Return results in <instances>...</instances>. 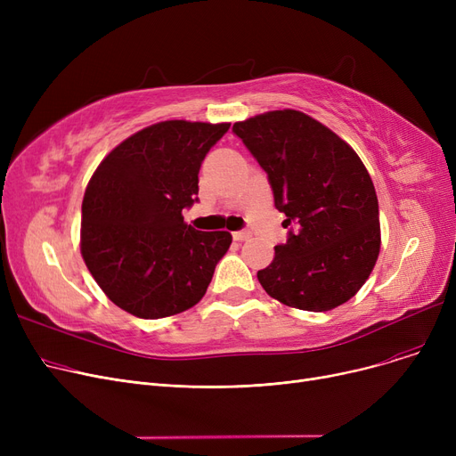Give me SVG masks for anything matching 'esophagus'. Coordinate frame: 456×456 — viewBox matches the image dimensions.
Returning <instances> with one entry per match:
<instances>
[{
    "label": "esophagus",
    "mask_w": 456,
    "mask_h": 456,
    "mask_svg": "<svg viewBox=\"0 0 456 456\" xmlns=\"http://www.w3.org/2000/svg\"><path fill=\"white\" fill-rule=\"evenodd\" d=\"M249 236H251V231H249V229H242V231H236V232H232V238H234V240H238V242H244V240H248Z\"/></svg>",
    "instance_id": "obj_1"
}]
</instances>
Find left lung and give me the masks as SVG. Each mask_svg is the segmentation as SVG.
Instances as JSON below:
<instances>
[{
    "instance_id": "8db88e82",
    "label": "left lung",
    "mask_w": 456,
    "mask_h": 456,
    "mask_svg": "<svg viewBox=\"0 0 456 456\" xmlns=\"http://www.w3.org/2000/svg\"><path fill=\"white\" fill-rule=\"evenodd\" d=\"M268 174L284 227L272 265L256 273L286 306L325 313L349 301L368 281L380 224L373 181L346 140L305 112L270 110L232 126Z\"/></svg>"
}]
</instances>
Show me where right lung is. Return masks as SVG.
I'll list each match as a JSON object with an SVG mask.
<instances>
[{
  "label": "right lung",
  "instance_id": "1",
  "mask_svg": "<svg viewBox=\"0 0 456 456\" xmlns=\"http://www.w3.org/2000/svg\"><path fill=\"white\" fill-rule=\"evenodd\" d=\"M231 124L167 119L126 138L100 162L83 198L81 255L105 296L159 320L201 301L232 236L198 231L200 167Z\"/></svg>",
  "mask_w": 456,
  "mask_h": 456
}]
</instances>
